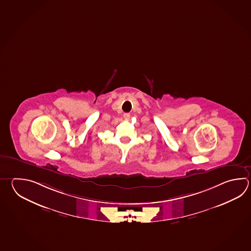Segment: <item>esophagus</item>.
<instances>
[{
	"mask_svg": "<svg viewBox=\"0 0 251 251\" xmlns=\"http://www.w3.org/2000/svg\"><path fill=\"white\" fill-rule=\"evenodd\" d=\"M129 116H130L129 113H124V114H123V117L125 118V119H128Z\"/></svg>",
	"mask_w": 251,
	"mask_h": 251,
	"instance_id": "esophagus-1",
	"label": "esophagus"
}]
</instances>
